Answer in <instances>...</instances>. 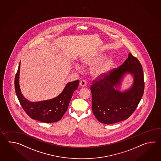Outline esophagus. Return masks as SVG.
<instances>
[{
	"mask_svg": "<svg viewBox=\"0 0 161 161\" xmlns=\"http://www.w3.org/2000/svg\"><path fill=\"white\" fill-rule=\"evenodd\" d=\"M86 85H87V83L84 80H80V82H79V85L81 87H85V86H86Z\"/></svg>",
	"mask_w": 161,
	"mask_h": 161,
	"instance_id": "obj_1",
	"label": "esophagus"
}]
</instances>
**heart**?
Masks as SVG:
<instances>
[{
  "mask_svg": "<svg viewBox=\"0 0 161 161\" xmlns=\"http://www.w3.org/2000/svg\"><path fill=\"white\" fill-rule=\"evenodd\" d=\"M103 54H99L94 56H87L81 58L80 62L83 65L91 66L99 62L103 58ZM113 62L114 59L112 56H109L106 57L98 64L92 67L91 69L92 75L95 78H98L105 75L109 71L113 64ZM74 67L78 71H80L82 69V67L79 64H75L74 65Z\"/></svg>",
  "mask_w": 161,
  "mask_h": 161,
  "instance_id": "b5f03b06",
  "label": "heart"
}]
</instances>
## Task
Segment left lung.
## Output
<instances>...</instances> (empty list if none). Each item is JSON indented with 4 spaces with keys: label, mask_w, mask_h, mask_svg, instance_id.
I'll use <instances>...</instances> for the list:
<instances>
[{
    "label": "left lung",
    "mask_w": 161,
    "mask_h": 161,
    "mask_svg": "<svg viewBox=\"0 0 161 161\" xmlns=\"http://www.w3.org/2000/svg\"><path fill=\"white\" fill-rule=\"evenodd\" d=\"M127 73L134 78L130 89L121 92L118 88ZM94 80L90 87L92 110L99 122L112 124L127 120L134 113L143 95V71L138 59L130 53L119 68Z\"/></svg>",
    "instance_id": "left-lung-1"
}]
</instances>
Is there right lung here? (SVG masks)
I'll use <instances>...</instances> for the list:
<instances>
[{
  "instance_id": "right-lung-1",
  "label": "right lung",
  "mask_w": 161,
  "mask_h": 161,
  "mask_svg": "<svg viewBox=\"0 0 161 161\" xmlns=\"http://www.w3.org/2000/svg\"><path fill=\"white\" fill-rule=\"evenodd\" d=\"M20 65L19 63L14 83L16 94L25 112L32 119L43 123H51L59 121L68 109L74 91L78 87L79 80L68 83L62 92L52 99L31 102L21 92L19 84Z\"/></svg>"
}]
</instances>
